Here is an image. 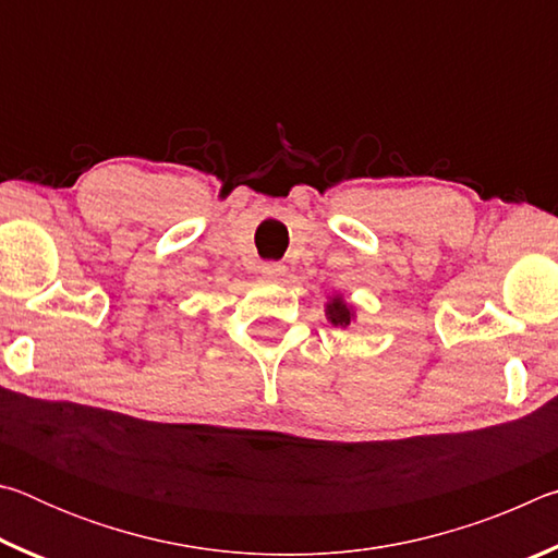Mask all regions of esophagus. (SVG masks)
I'll use <instances>...</instances> for the list:
<instances>
[{"label":"esophagus","mask_w":558,"mask_h":558,"mask_svg":"<svg viewBox=\"0 0 558 558\" xmlns=\"http://www.w3.org/2000/svg\"><path fill=\"white\" fill-rule=\"evenodd\" d=\"M260 272H263V276H266V278H280L282 272H286V268H282L280 263H263Z\"/></svg>","instance_id":"1"}]
</instances>
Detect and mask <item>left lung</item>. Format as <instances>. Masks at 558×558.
I'll use <instances>...</instances> for the list:
<instances>
[{"mask_svg": "<svg viewBox=\"0 0 558 558\" xmlns=\"http://www.w3.org/2000/svg\"><path fill=\"white\" fill-rule=\"evenodd\" d=\"M325 317L329 325L347 329L349 325L356 323V310L352 302H347L342 292H332V295H329L325 302Z\"/></svg>", "mask_w": 558, "mask_h": 558, "instance_id": "1", "label": "left lung"}]
</instances>
